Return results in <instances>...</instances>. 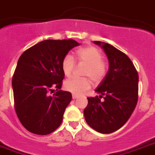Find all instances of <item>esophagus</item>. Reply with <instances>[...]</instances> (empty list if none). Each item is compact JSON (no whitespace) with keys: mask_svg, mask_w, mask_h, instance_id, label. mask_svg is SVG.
Listing matches in <instances>:
<instances>
[{"mask_svg":"<svg viewBox=\"0 0 155 155\" xmlns=\"http://www.w3.org/2000/svg\"><path fill=\"white\" fill-rule=\"evenodd\" d=\"M79 96H77V95H75V94H73L72 95V98L74 99V100H75V99H78Z\"/></svg>","mask_w":155,"mask_h":155,"instance_id":"esophagus-1","label":"esophagus"}]
</instances>
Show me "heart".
<instances>
[{
  "instance_id": "1",
  "label": "heart",
  "mask_w": 155,
  "mask_h": 155,
  "mask_svg": "<svg viewBox=\"0 0 155 155\" xmlns=\"http://www.w3.org/2000/svg\"><path fill=\"white\" fill-rule=\"evenodd\" d=\"M75 55L78 62L86 65L84 76L89 77L94 83L100 82L104 78L107 73V66L102 61L103 55L100 50L92 46H88L77 50ZM74 68V60L71 55H67L62 61V70L65 76H71ZM89 79L72 78L67 79L64 82V87L73 94L81 95L91 87V81Z\"/></svg>"
}]
</instances>
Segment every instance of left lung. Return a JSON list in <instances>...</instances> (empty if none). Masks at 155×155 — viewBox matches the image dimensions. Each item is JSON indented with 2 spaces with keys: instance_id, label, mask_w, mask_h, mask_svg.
<instances>
[{
  "instance_id": "left-lung-1",
  "label": "left lung",
  "mask_w": 155,
  "mask_h": 155,
  "mask_svg": "<svg viewBox=\"0 0 155 155\" xmlns=\"http://www.w3.org/2000/svg\"><path fill=\"white\" fill-rule=\"evenodd\" d=\"M109 62L105 78L96 89L98 97H88L84 110L85 121L96 132L109 134L118 130L132 115L138 100L139 76L125 53L107 43L94 41ZM104 97V100L100 99Z\"/></svg>"
}]
</instances>
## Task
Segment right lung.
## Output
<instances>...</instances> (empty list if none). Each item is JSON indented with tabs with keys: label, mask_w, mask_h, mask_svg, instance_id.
<instances>
[{
	"label": "right lung",
	"mask_w": 155,
	"mask_h": 155,
	"mask_svg": "<svg viewBox=\"0 0 155 155\" xmlns=\"http://www.w3.org/2000/svg\"><path fill=\"white\" fill-rule=\"evenodd\" d=\"M78 45L72 39L45 40L26 50L18 59L12 78L15 108L30 133L49 134L61 125L72 100L71 92L59 90L65 76L62 61ZM54 88L58 92L51 96Z\"/></svg>",
	"instance_id": "right-lung-1"
}]
</instances>
